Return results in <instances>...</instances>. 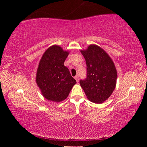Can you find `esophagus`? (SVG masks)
<instances>
[{"instance_id": "1", "label": "esophagus", "mask_w": 147, "mask_h": 147, "mask_svg": "<svg viewBox=\"0 0 147 147\" xmlns=\"http://www.w3.org/2000/svg\"><path fill=\"white\" fill-rule=\"evenodd\" d=\"M74 78H75V80H76L77 82H79V76H78V75H76L75 77H74Z\"/></svg>"}]
</instances>
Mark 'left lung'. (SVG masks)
<instances>
[{"instance_id":"8db88e82","label":"left lung","mask_w":147,"mask_h":147,"mask_svg":"<svg viewBox=\"0 0 147 147\" xmlns=\"http://www.w3.org/2000/svg\"><path fill=\"white\" fill-rule=\"evenodd\" d=\"M86 64V77L80 85L90 101L100 104L106 100L116 85L117 71L113 61L104 50L95 45L81 51Z\"/></svg>"}]
</instances>
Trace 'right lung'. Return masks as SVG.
Masks as SVG:
<instances>
[{
	"label": "right lung",
	"mask_w": 147,
	"mask_h": 147,
	"mask_svg": "<svg viewBox=\"0 0 147 147\" xmlns=\"http://www.w3.org/2000/svg\"><path fill=\"white\" fill-rule=\"evenodd\" d=\"M68 54L61 47L53 45L47 50L40 61L36 82L43 96L49 100H64L76 83L64 66Z\"/></svg>",
	"instance_id": "obj_1"
}]
</instances>
